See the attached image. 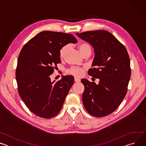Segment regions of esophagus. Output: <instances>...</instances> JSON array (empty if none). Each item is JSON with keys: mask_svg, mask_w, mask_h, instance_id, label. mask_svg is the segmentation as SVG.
Here are the masks:
<instances>
[{"mask_svg": "<svg viewBox=\"0 0 146 146\" xmlns=\"http://www.w3.org/2000/svg\"><path fill=\"white\" fill-rule=\"evenodd\" d=\"M74 81L76 82H78L80 81V80L79 78H78L77 77H74Z\"/></svg>", "mask_w": 146, "mask_h": 146, "instance_id": "obj_1", "label": "esophagus"}]
</instances>
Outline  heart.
<instances>
[{
	"instance_id": "b5f03b06",
	"label": "heart",
	"mask_w": 146,
	"mask_h": 146,
	"mask_svg": "<svg viewBox=\"0 0 146 146\" xmlns=\"http://www.w3.org/2000/svg\"><path fill=\"white\" fill-rule=\"evenodd\" d=\"M69 48H70L69 44L64 45V46H62L60 48L59 54V57L61 59H63L65 58V56L67 54ZM78 48H79L80 52L82 55L88 51H91L90 46L86 43H82L80 44L78 46ZM66 72H67L68 74L74 76L80 77L82 75L83 72H84V70H83V69L82 68H80L72 67L70 69H68Z\"/></svg>"
}]
</instances>
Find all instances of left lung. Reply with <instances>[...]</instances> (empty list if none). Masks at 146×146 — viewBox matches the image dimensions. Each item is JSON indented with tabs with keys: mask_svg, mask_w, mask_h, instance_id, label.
I'll use <instances>...</instances> for the list:
<instances>
[{
	"mask_svg": "<svg viewBox=\"0 0 146 146\" xmlns=\"http://www.w3.org/2000/svg\"><path fill=\"white\" fill-rule=\"evenodd\" d=\"M92 45L95 58L88 74L99 78V84L83 78L82 99L86 110L96 117L108 115L120 105L128 90L131 71L125 46L111 33L98 30L76 33Z\"/></svg>",
	"mask_w": 146,
	"mask_h": 146,
	"instance_id": "8db88e82",
	"label": "left lung"
}]
</instances>
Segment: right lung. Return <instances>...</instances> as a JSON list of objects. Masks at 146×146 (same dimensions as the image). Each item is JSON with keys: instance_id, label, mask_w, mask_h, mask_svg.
Here are the masks:
<instances>
[{"instance_id": "obj_1", "label": "right lung", "mask_w": 146, "mask_h": 146, "mask_svg": "<svg viewBox=\"0 0 146 146\" xmlns=\"http://www.w3.org/2000/svg\"><path fill=\"white\" fill-rule=\"evenodd\" d=\"M77 39L70 33L41 32L21 51L15 72L18 94L27 107L35 115L51 118L60 111L74 83L72 76L51 81L54 66L60 63L59 50Z\"/></svg>"}]
</instances>
